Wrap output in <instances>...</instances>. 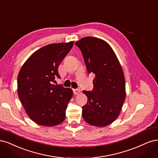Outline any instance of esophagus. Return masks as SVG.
<instances>
[{
	"label": "esophagus",
	"mask_w": 158,
	"mask_h": 158,
	"mask_svg": "<svg viewBox=\"0 0 158 158\" xmlns=\"http://www.w3.org/2000/svg\"><path fill=\"white\" fill-rule=\"evenodd\" d=\"M73 94L76 95V94H78L80 93V89H73Z\"/></svg>",
	"instance_id": "esophagus-1"
}]
</instances>
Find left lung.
Masks as SVG:
<instances>
[{
	"label": "left lung",
	"mask_w": 158,
	"mask_h": 158,
	"mask_svg": "<svg viewBox=\"0 0 158 158\" xmlns=\"http://www.w3.org/2000/svg\"><path fill=\"white\" fill-rule=\"evenodd\" d=\"M82 53L88 73H93L94 88L83 90L88 102L82 107L86 122L108 125L118 117L125 98L124 74L114 50L104 40L86 37L75 43Z\"/></svg>",
	"instance_id": "left-lung-1"
}]
</instances>
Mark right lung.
<instances>
[{"label":"right lung","instance_id":"1","mask_svg":"<svg viewBox=\"0 0 158 158\" xmlns=\"http://www.w3.org/2000/svg\"><path fill=\"white\" fill-rule=\"evenodd\" d=\"M73 42L50 44L35 51L24 63L18 77V94L27 114L35 123L55 126L64 121L73 90L53 85L60 78L58 67Z\"/></svg>","mask_w":158,"mask_h":158}]
</instances>
